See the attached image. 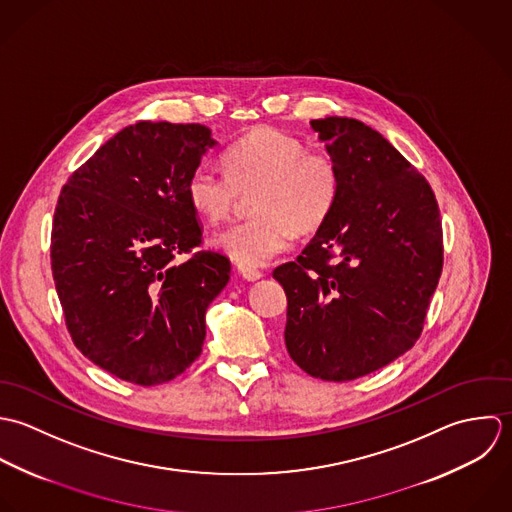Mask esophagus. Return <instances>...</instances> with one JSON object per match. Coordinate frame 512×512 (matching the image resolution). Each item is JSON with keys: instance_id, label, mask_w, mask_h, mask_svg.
I'll list each match as a JSON object with an SVG mask.
<instances>
[{"instance_id": "34e87169", "label": "esophagus", "mask_w": 512, "mask_h": 512, "mask_svg": "<svg viewBox=\"0 0 512 512\" xmlns=\"http://www.w3.org/2000/svg\"><path fill=\"white\" fill-rule=\"evenodd\" d=\"M237 271H239V275L245 279V281H259L261 277H263V273L261 271H257V269H251V267H237Z\"/></svg>"}]
</instances>
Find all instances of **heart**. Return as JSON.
Here are the masks:
<instances>
[{
  "instance_id": "obj_1",
  "label": "heart",
  "mask_w": 512,
  "mask_h": 512,
  "mask_svg": "<svg viewBox=\"0 0 512 512\" xmlns=\"http://www.w3.org/2000/svg\"><path fill=\"white\" fill-rule=\"evenodd\" d=\"M225 172L192 170L186 196L209 223L229 215L239 194L251 196L253 217L215 235L213 245L241 267H263L291 247L293 233L312 235L332 215L342 176L336 160L273 128H259L223 152Z\"/></svg>"
}]
</instances>
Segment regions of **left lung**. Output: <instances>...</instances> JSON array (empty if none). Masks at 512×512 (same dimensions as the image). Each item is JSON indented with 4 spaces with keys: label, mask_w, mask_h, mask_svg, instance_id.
<instances>
[{
    "label": "left lung",
    "mask_w": 512,
    "mask_h": 512,
    "mask_svg": "<svg viewBox=\"0 0 512 512\" xmlns=\"http://www.w3.org/2000/svg\"><path fill=\"white\" fill-rule=\"evenodd\" d=\"M342 176L330 219L273 271L287 293L285 344L326 382L372 374L415 344L443 269L439 207L427 180L354 118L310 122Z\"/></svg>",
    "instance_id": "left-lung-1"
}]
</instances>
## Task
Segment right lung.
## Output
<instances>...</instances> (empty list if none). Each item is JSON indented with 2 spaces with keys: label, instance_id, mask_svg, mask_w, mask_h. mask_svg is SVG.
<instances>
[{
  "label": "right lung",
  "instance_id": "add662e5",
  "mask_svg": "<svg viewBox=\"0 0 512 512\" xmlns=\"http://www.w3.org/2000/svg\"><path fill=\"white\" fill-rule=\"evenodd\" d=\"M215 146L204 124L142 120L71 174L55 207L51 269L75 346L108 374L158 386L202 354L205 310L231 263L202 245L186 182ZM191 252L182 266L176 254Z\"/></svg>",
  "mask_w": 512,
  "mask_h": 512
}]
</instances>
